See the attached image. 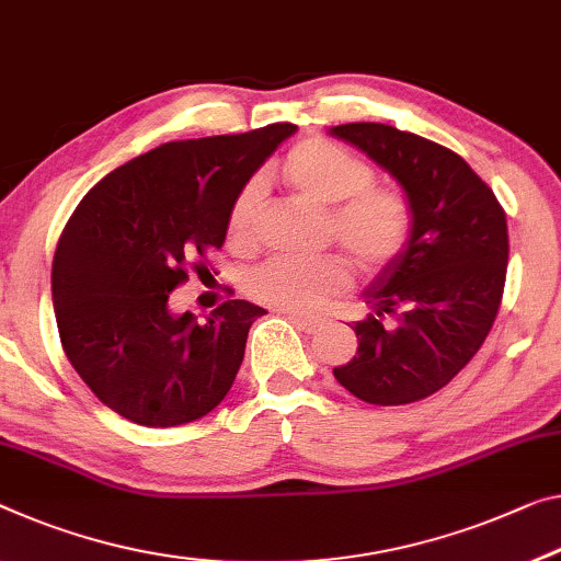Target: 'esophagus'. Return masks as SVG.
<instances>
[{"instance_id": "1", "label": "esophagus", "mask_w": 561, "mask_h": 561, "mask_svg": "<svg viewBox=\"0 0 561 561\" xmlns=\"http://www.w3.org/2000/svg\"><path fill=\"white\" fill-rule=\"evenodd\" d=\"M286 318L293 325H298V329L306 331V333H316L323 325L321 318H310V316L298 313V310H286Z\"/></svg>"}]
</instances>
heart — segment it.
Wrapping results in <instances>:
<instances>
[{
	"label": "heart",
	"mask_w": 561,
	"mask_h": 561,
	"mask_svg": "<svg viewBox=\"0 0 561 561\" xmlns=\"http://www.w3.org/2000/svg\"><path fill=\"white\" fill-rule=\"evenodd\" d=\"M286 183L304 201L331 208V230L353 263L378 271L407 248L413 230L409 197L396 187H376L374 170L348 150L329 140L296 145L283 162ZM261 205V183L253 180L238 193L228 213V238L245 245ZM351 286L343 257H271L248 275L253 298L280 310L310 313L335 293Z\"/></svg>",
	"instance_id": "obj_1"
}]
</instances>
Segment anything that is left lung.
<instances>
[{"mask_svg": "<svg viewBox=\"0 0 561 561\" xmlns=\"http://www.w3.org/2000/svg\"><path fill=\"white\" fill-rule=\"evenodd\" d=\"M401 185L413 208L403 251L364 288L368 316L353 321L358 351L335 381L376 407H401L444 389L494 325L510 236L491 187L459 154L381 123L329 130Z\"/></svg>", "mask_w": 561, "mask_h": 561, "instance_id": "1", "label": "left lung"}]
</instances>
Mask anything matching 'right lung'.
<instances>
[{
    "instance_id": "add662e5",
    "label": "right lung",
    "mask_w": 561,
    "mask_h": 561,
    "mask_svg": "<svg viewBox=\"0 0 561 561\" xmlns=\"http://www.w3.org/2000/svg\"><path fill=\"white\" fill-rule=\"evenodd\" d=\"M296 130L275 123L165 142L77 205L51 261V304L67 358L107 409L170 428L226 399L265 308L228 300L197 321L168 300L187 263L226 243L232 201Z\"/></svg>"
}]
</instances>
